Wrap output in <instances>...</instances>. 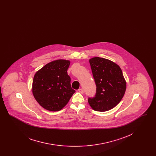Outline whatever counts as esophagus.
I'll return each mask as SVG.
<instances>
[{"instance_id":"1","label":"esophagus","mask_w":156,"mask_h":156,"mask_svg":"<svg viewBox=\"0 0 156 156\" xmlns=\"http://www.w3.org/2000/svg\"><path fill=\"white\" fill-rule=\"evenodd\" d=\"M78 91H79V92H80V93L82 94H83V90L81 89H81H78Z\"/></svg>"}]
</instances>
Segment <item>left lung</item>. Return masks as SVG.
<instances>
[{
	"instance_id": "1",
	"label": "left lung",
	"mask_w": 156,
	"mask_h": 156,
	"mask_svg": "<svg viewBox=\"0 0 156 156\" xmlns=\"http://www.w3.org/2000/svg\"><path fill=\"white\" fill-rule=\"evenodd\" d=\"M97 87L95 97L88 99L90 107L96 111L111 110L125 95L126 82L121 68L109 59L98 57L89 60Z\"/></svg>"
}]
</instances>
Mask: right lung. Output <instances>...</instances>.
I'll return each mask as SVG.
<instances>
[{
    "label": "right lung",
    "mask_w": 156,
    "mask_h": 156,
    "mask_svg": "<svg viewBox=\"0 0 156 156\" xmlns=\"http://www.w3.org/2000/svg\"><path fill=\"white\" fill-rule=\"evenodd\" d=\"M70 61L57 59L47 64L34 76L32 92L35 99L45 109L59 111L75 92L67 74Z\"/></svg>",
    "instance_id": "add662e5"
}]
</instances>
